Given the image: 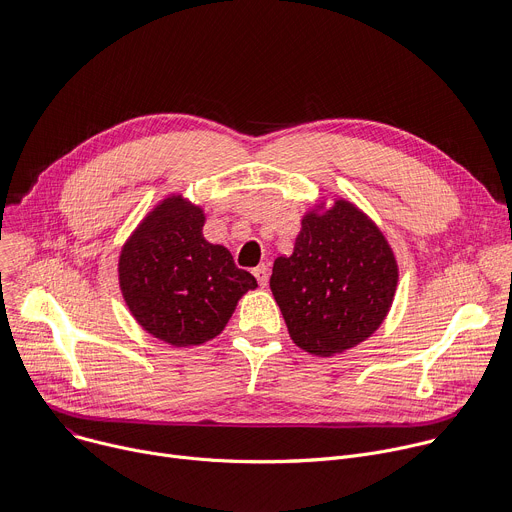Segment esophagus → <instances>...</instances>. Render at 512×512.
Wrapping results in <instances>:
<instances>
[{"label":"esophagus","instance_id":"1","mask_svg":"<svg viewBox=\"0 0 512 512\" xmlns=\"http://www.w3.org/2000/svg\"><path fill=\"white\" fill-rule=\"evenodd\" d=\"M253 275L257 277L259 286H267V282H269V269H267V265H265V263L257 265V267L253 269Z\"/></svg>","mask_w":512,"mask_h":512}]
</instances>
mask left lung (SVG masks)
I'll list each match as a JSON object with an SVG mask.
<instances>
[{
	"label": "left lung",
	"instance_id": "obj_1",
	"mask_svg": "<svg viewBox=\"0 0 512 512\" xmlns=\"http://www.w3.org/2000/svg\"><path fill=\"white\" fill-rule=\"evenodd\" d=\"M398 265L378 226L345 200L310 212L290 257H277L269 288L292 341L320 357L343 353L386 318Z\"/></svg>",
	"mask_w": 512,
	"mask_h": 512
}]
</instances>
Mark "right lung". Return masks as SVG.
<instances>
[{"instance_id":"obj_1","label":"right lung","mask_w":512,"mask_h":512,"mask_svg":"<svg viewBox=\"0 0 512 512\" xmlns=\"http://www.w3.org/2000/svg\"><path fill=\"white\" fill-rule=\"evenodd\" d=\"M202 208L173 196L157 206L120 255L122 296L153 337L175 347L214 339L239 298L257 288L230 251L204 239Z\"/></svg>"}]
</instances>
